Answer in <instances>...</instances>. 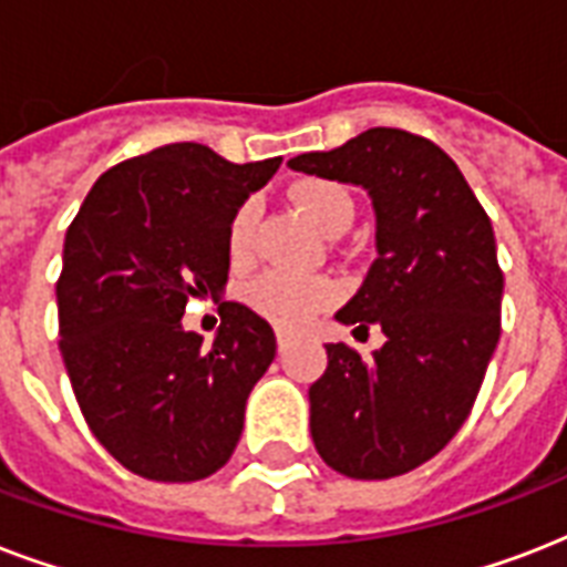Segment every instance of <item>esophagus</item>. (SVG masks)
Returning <instances> with one entry per match:
<instances>
[{"instance_id": "1", "label": "esophagus", "mask_w": 567, "mask_h": 567, "mask_svg": "<svg viewBox=\"0 0 567 567\" xmlns=\"http://www.w3.org/2000/svg\"><path fill=\"white\" fill-rule=\"evenodd\" d=\"M293 341V332H288V329H276V344H279V350H288Z\"/></svg>"}]
</instances>
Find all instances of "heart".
<instances>
[{
    "instance_id": "b5f03b06",
    "label": "heart",
    "mask_w": 567,
    "mask_h": 567,
    "mask_svg": "<svg viewBox=\"0 0 567 567\" xmlns=\"http://www.w3.org/2000/svg\"><path fill=\"white\" fill-rule=\"evenodd\" d=\"M293 208L306 217L318 231H329L341 223L353 220V199L341 185L327 179H306L291 188ZM256 231V205H240L229 226V252L235 261H244L252 247ZM338 297V285L329 276H293L282 270L261 274L247 288L249 306L282 327H302L320 309Z\"/></svg>"
}]
</instances>
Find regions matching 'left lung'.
<instances>
[{"instance_id": "left-lung-1", "label": "left lung", "mask_w": 567, "mask_h": 567, "mask_svg": "<svg viewBox=\"0 0 567 567\" xmlns=\"http://www.w3.org/2000/svg\"><path fill=\"white\" fill-rule=\"evenodd\" d=\"M297 173L364 188L377 261L338 323H377L371 355L327 344L309 388L320 458L353 480H388L447 447L474 409L501 341L503 274L488 214L444 150L400 128H368Z\"/></svg>"}]
</instances>
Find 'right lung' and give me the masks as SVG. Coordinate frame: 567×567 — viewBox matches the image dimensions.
<instances>
[{
	"mask_svg": "<svg viewBox=\"0 0 567 567\" xmlns=\"http://www.w3.org/2000/svg\"><path fill=\"white\" fill-rule=\"evenodd\" d=\"M282 158L231 164L171 144L102 173L64 238L58 336L102 447L132 474L194 483L238 447L249 391L276 355L265 318L223 300L212 347L182 327L190 297H220L229 226Z\"/></svg>",
	"mask_w": 567,
	"mask_h": 567,
	"instance_id": "add662e5",
	"label": "right lung"
}]
</instances>
